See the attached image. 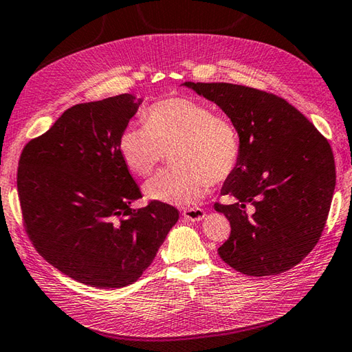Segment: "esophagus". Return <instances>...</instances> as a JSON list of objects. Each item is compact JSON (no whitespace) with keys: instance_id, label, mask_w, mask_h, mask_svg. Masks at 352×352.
<instances>
[{"instance_id":"obj_1","label":"esophagus","mask_w":352,"mask_h":352,"mask_svg":"<svg viewBox=\"0 0 352 352\" xmlns=\"http://www.w3.org/2000/svg\"><path fill=\"white\" fill-rule=\"evenodd\" d=\"M183 217L190 220V222H199V220H202L204 217H206V211H204L202 208H186L183 210Z\"/></svg>"}]
</instances>
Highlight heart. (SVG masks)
<instances>
[{
  "label": "heart",
  "mask_w": 352,
  "mask_h": 352,
  "mask_svg": "<svg viewBox=\"0 0 352 352\" xmlns=\"http://www.w3.org/2000/svg\"><path fill=\"white\" fill-rule=\"evenodd\" d=\"M145 124L122 129L117 148L126 168L148 177L170 151L173 166L145 184L146 198L187 206L198 202L210 184H220L239 166L241 139L234 122L210 104L190 97H168L142 113Z\"/></svg>",
  "instance_id": "b5f03b06"
}]
</instances>
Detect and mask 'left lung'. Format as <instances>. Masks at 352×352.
<instances>
[{
    "mask_svg": "<svg viewBox=\"0 0 352 352\" xmlns=\"http://www.w3.org/2000/svg\"><path fill=\"white\" fill-rule=\"evenodd\" d=\"M239 129L241 156L214 208L231 223L219 255L248 276L280 274L301 263L324 231L336 186L329 141L282 97L225 82H184Z\"/></svg>",
    "mask_w": 352,
    "mask_h": 352,
    "instance_id": "8db88e82",
    "label": "left lung"
}]
</instances>
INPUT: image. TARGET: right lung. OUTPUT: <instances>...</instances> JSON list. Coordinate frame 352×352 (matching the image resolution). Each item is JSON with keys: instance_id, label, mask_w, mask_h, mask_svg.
<instances>
[{"instance_id": "add662e5", "label": "right lung", "mask_w": 352, "mask_h": 352, "mask_svg": "<svg viewBox=\"0 0 352 352\" xmlns=\"http://www.w3.org/2000/svg\"><path fill=\"white\" fill-rule=\"evenodd\" d=\"M139 104L120 94L72 106L21 153L28 239L49 264L94 288L136 282L178 220V210L160 201L130 208L142 195L117 142Z\"/></svg>"}]
</instances>
